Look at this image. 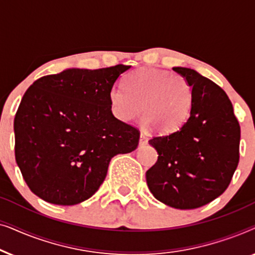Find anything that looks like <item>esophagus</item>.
<instances>
[{
    "label": "esophagus",
    "instance_id": "obj_1",
    "mask_svg": "<svg viewBox=\"0 0 255 255\" xmlns=\"http://www.w3.org/2000/svg\"><path fill=\"white\" fill-rule=\"evenodd\" d=\"M139 144H140V145L147 144V135H146L144 132H141V133H140V140H139Z\"/></svg>",
    "mask_w": 255,
    "mask_h": 255
}]
</instances>
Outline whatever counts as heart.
I'll return each mask as SVG.
<instances>
[{
    "mask_svg": "<svg viewBox=\"0 0 255 255\" xmlns=\"http://www.w3.org/2000/svg\"><path fill=\"white\" fill-rule=\"evenodd\" d=\"M125 86L110 89L113 114L128 122L144 115V123L167 134L179 130L189 117L193 93L189 85L174 73L161 69H138L125 80Z\"/></svg>",
    "mask_w": 255,
    "mask_h": 255,
    "instance_id": "obj_1",
    "label": "heart"
}]
</instances>
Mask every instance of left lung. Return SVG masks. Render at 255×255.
Instances as JSON below:
<instances>
[{
  "label": "left lung",
  "instance_id": "1",
  "mask_svg": "<svg viewBox=\"0 0 255 255\" xmlns=\"http://www.w3.org/2000/svg\"><path fill=\"white\" fill-rule=\"evenodd\" d=\"M173 69L191 87L190 116L177 131L149 139L159 155L146 181L162 203L196 209L217 198L231 182L239 162L240 125L221 87L194 69Z\"/></svg>",
  "mask_w": 255,
  "mask_h": 255
}]
</instances>
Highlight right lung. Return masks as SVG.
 Returning <instances> with one entry per match:
<instances>
[{"label":"right lung","instance_id":"right-lung-1","mask_svg":"<svg viewBox=\"0 0 255 255\" xmlns=\"http://www.w3.org/2000/svg\"><path fill=\"white\" fill-rule=\"evenodd\" d=\"M130 67L66 69L27 88L13 121L15 158L38 197L81 203L102 184L113 156L137 148L140 132L114 116L109 100Z\"/></svg>","mask_w":255,"mask_h":255}]
</instances>
